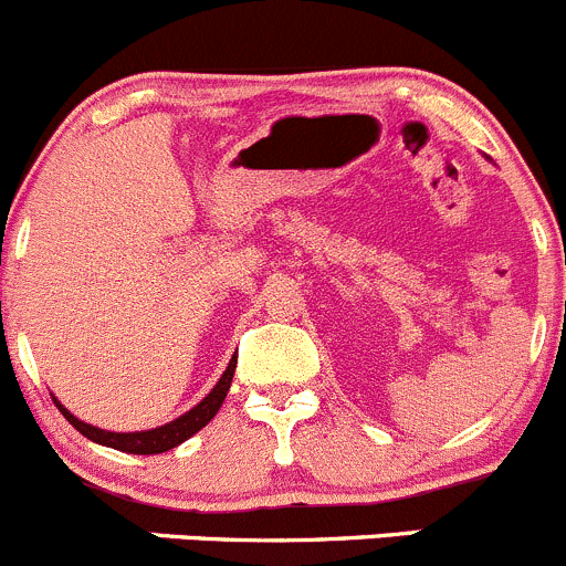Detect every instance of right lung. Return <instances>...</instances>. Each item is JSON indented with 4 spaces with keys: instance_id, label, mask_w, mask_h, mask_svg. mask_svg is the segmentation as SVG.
<instances>
[{
    "instance_id": "1",
    "label": "right lung",
    "mask_w": 566,
    "mask_h": 566,
    "mask_svg": "<svg viewBox=\"0 0 566 566\" xmlns=\"http://www.w3.org/2000/svg\"><path fill=\"white\" fill-rule=\"evenodd\" d=\"M233 371H237V355L231 357L228 368L222 371L220 382H217L214 388L206 394V399H200L192 410L184 412V416H178L176 421L165 423V427L145 429V432H106V429H98V427H93V423L80 421V418L69 410V407L60 405L57 396H52V399H54V405H57V410L65 416V421H69L76 432L85 434L87 440H93V443L106 446V449H115V451H126V454H161V451L176 449V446H181L184 440H189L192 434H198L200 429H203L206 423L217 416V410L222 407V401H226V396H228V388H231V382H233Z\"/></svg>"
}]
</instances>
